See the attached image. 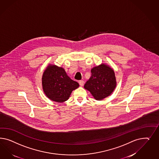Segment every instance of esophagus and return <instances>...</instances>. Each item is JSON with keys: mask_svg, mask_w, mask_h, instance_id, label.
I'll list each match as a JSON object with an SVG mask.
<instances>
[{"mask_svg": "<svg viewBox=\"0 0 159 159\" xmlns=\"http://www.w3.org/2000/svg\"><path fill=\"white\" fill-rule=\"evenodd\" d=\"M84 83V82L83 80H80L79 81V84H80V86H83Z\"/></svg>", "mask_w": 159, "mask_h": 159, "instance_id": "esophagus-1", "label": "esophagus"}]
</instances>
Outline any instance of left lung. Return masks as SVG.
I'll return each mask as SVG.
<instances>
[{
	"instance_id": "left-lung-1",
	"label": "left lung",
	"mask_w": 159,
	"mask_h": 159,
	"mask_svg": "<svg viewBox=\"0 0 159 159\" xmlns=\"http://www.w3.org/2000/svg\"><path fill=\"white\" fill-rule=\"evenodd\" d=\"M91 72L92 76L84 84V89L90 92L96 100H102L110 96L116 86L113 69L107 64L101 63L93 67Z\"/></svg>"
}]
</instances>
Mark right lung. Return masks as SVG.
Masks as SVG:
<instances>
[{
  "label": "right lung",
  "instance_id": "obj_1",
  "mask_svg": "<svg viewBox=\"0 0 159 159\" xmlns=\"http://www.w3.org/2000/svg\"><path fill=\"white\" fill-rule=\"evenodd\" d=\"M42 86L49 100L63 102L69 99L73 90L78 88L79 84L67 76L63 67L49 64L43 75Z\"/></svg>",
  "mask_w": 159,
  "mask_h": 159
}]
</instances>
